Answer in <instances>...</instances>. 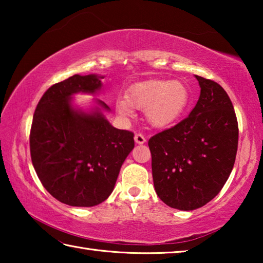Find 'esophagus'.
<instances>
[{
	"label": "esophagus",
	"instance_id": "34e87169",
	"mask_svg": "<svg viewBox=\"0 0 263 263\" xmlns=\"http://www.w3.org/2000/svg\"><path fill=\"white\" fill-rule=\"evenodd\" d=\"M135 141H136V144L142 145V144H145V142H146V139H145V137L141 135V133H138V135L135 136Z\"/></svg>",
	"mask_w": 263,
	"mask_h": 263
}]
</instances>
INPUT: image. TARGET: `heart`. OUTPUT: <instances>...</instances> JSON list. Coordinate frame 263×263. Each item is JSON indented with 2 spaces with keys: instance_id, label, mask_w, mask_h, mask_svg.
<instances>
[{
  "instance_id": "obj_1",
  "label": "heart",
  "mask_w": 263,
  "mask_h": 263,
  "mask_svg": "<svg viewBox=\"0 0 263 263\" xmlns=\"http://www.w3.org/2000/svg\"><path fill=\"white\" fill-rule=\"evenodd\" d=\"M190 103V91L181 81L149 80L133 84L126 97H118L115 108L123 117H131L135 108L145 109L151 126L162 128L179 121Z\"/></svg>"
}]
</instances>
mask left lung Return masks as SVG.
<instances>
[{
	"instance_id": "obj_1",
	"label": "left lung",
	"mask_w": 263,
	"mask_h": 263,
	"mask_svg": "<svg viewBox=\"0 0 263 263\" xmlns=\"http://www.w3.org/2000/svg\"><path fill=\"white\" fill-rule=\"evenodd\" d=\"M201 87L188 117L148 140L155 193L168 206L191 211L219 194L232 172L238 122L219 84L195 75Z\"/></svg>"
}]
</instances>
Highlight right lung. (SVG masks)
<instances>
[{"mask_svg":"<svg viewBox=\"0 0 263 263\" xmlns=\"http://www.w3.org/2000/svg\"><path fill=\"white\" fill-rule=\"evenodd\" d=\"M103 75H73L48 88L35 108L31 159L48 193L70 206L90 208L112 193L122 164L135 147L133 133L111 125L110 108L94 99L83 109L74 95L97 96Z\"/></svg>","mask_w":263,"mask_h":263,"instance_id":"1","label":"right lung"}]
</instances>
